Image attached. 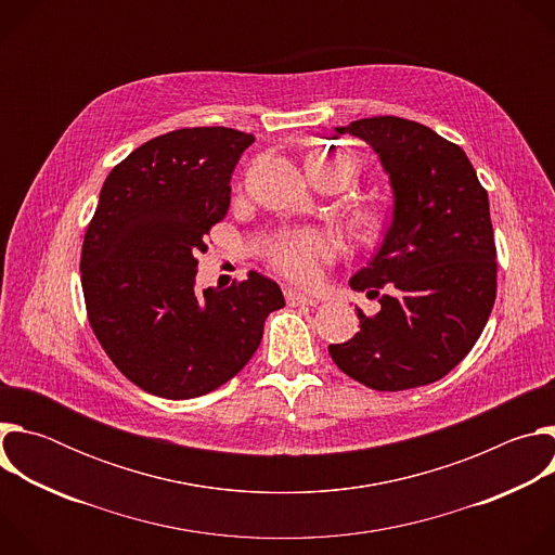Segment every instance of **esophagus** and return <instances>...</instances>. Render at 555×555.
I'll list each match as a JSON object with an SVG mask.
<instances>
[{"label": "esophagus", "instance_id": "1", "mask_svg": "<svg viewBox=\"0 0 555 555\" xmlns=\"http://www.w3.org/2000/svg\"><path fill=\"white\" fill-rule=\"evenodd\" d=\"M285 300H287V305H292V307H298V305H309V307H313V305H319V300H315L313 296L300 294V292H296V289H285Z\"/></svg>", "mask_w": 555, "mask_h": 555}]
</instances>
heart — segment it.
Segmentation results:
<instances>
[{"label": "heart", "instance_id": "1", "mask_svg": "<svg viewBox=\"0 0 555 555\" xmlns=\"http://www.w3.org/2000/svg\"><path fill=\"white\" fill-rule=\"evenodd\" d=\"M336 165H349L345 157L313 155L309 163V178L323 173ZM336 257V244L330 234L319 230H300L276 236L268 246V261L283 276L300 285H311L321 279L323 268Z\"/></svg>", "mask_w": 555, "mask_h": 555}]
</instances>
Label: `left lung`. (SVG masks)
<instances>
[{
  "instance_id": "obj_1",
  "label": "left lung",
  "mask_w": 555,
  "mask_h": 555,
  "mask_svg": "<svg viewBox=\"0 0 555 555\" xmlns=\"http://www.w3.org/2000/svg\"><path fill=\"white\" fill-rule=\"evenodd\" d=\"M364 140L392 191L382 246L349 285L379 298L330 356L375 390H406L448 375L479 340L496 298V246L488 191L467 155L415 120L375 116L336 127Z\"/></svg>"
}]
</instances>
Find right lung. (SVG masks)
<instances>
[{
    "label": "right lung",
    "instance_id": "obj_1",
    "mask_svg": "<svg viewBox=\"0 0 555 555\" xmlns=\"http://www.w3.org/2000/svg\"><path fill=\"white\" fill-rule=\"evenodd\" d=\"M253 133L193 127L157 135L112 169L81 253L90 325L125 377L191 400L255 356L281 287L259 274L195 289L204 236L230 206V178Z\"/></svg>",
    "mask_w": 555,
    "mask_h": 555
}]
</instances>
